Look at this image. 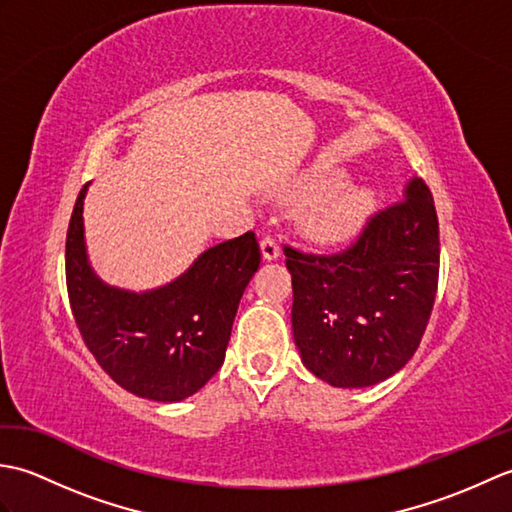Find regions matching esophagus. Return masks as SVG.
I'll return each mask as SVG.
<instances>
[{"mask_svg":"<svg viewBox=\"0 0 512 512\" xmlns=\"http://www.w3.org/2000/svg\"><path fill=\"white\" fill-rule=\"evenodd\" d=\"M262 255H264V259H268V262H273V259H277L281 255V246L277 242V237L264 235V239H262Z\"/></svg>","mask_w":512,"mask_h":512,"instance_id":"34e87169","label":"esophagus"}]
</instances>
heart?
Masks as SVG:
<instances>
[{"instance_id": "1", "label": "heart", "mask_w": 512, "mask_h": 512, "mask_svg": "<svg viewBox=\"0 0 512 512\" xmlns=\"http://www.w3.org/2000/svg\"><path fill=\"white\" fill-rule=\"evenodd\" d=\"M374 206V193L365 187H343L312 209L310 233L321 242H339L363 224Z\"/></svg>"}]
</instances>
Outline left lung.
I'll return each mask as SVG.
<instances>
[{
	"label": "left lung",
	"instance_id": "obj_1",
	"mask_svg": "<svg viewBox=\"0 0 512 512\" xmlns=\"http://www.w3.org/2000/svg\"><path fill=\"white\" fill-rule=\"evenodd\" d=\"M292 334L303 365L334 387H369L409 363L427 330L440 273L438 213L422 178L328 255L284 246Z\"/></svg>",
	"mask_w": 512,
	"mask_h": 512
}]
</instances>
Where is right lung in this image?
<instances>
[{
    "label": "right lung",
    "mask_w": 512,
    "mask_h": 512,
    "mask_svg": "<svg viewBox=\"0 0 512 512\" xmlns=\"http://www.w3.org/2000/svg\"><path fill=\"white\" fill-rule=\"evenodd\" d=\"M65 237V284L83 343L116 385L160 402L202 389L222 367L239 299L262 253L253 231L217 244L169 286L143 292L105 286L83 242V198Z\"/></svg>",
    "instance_id": "1"
}]
</instances>
